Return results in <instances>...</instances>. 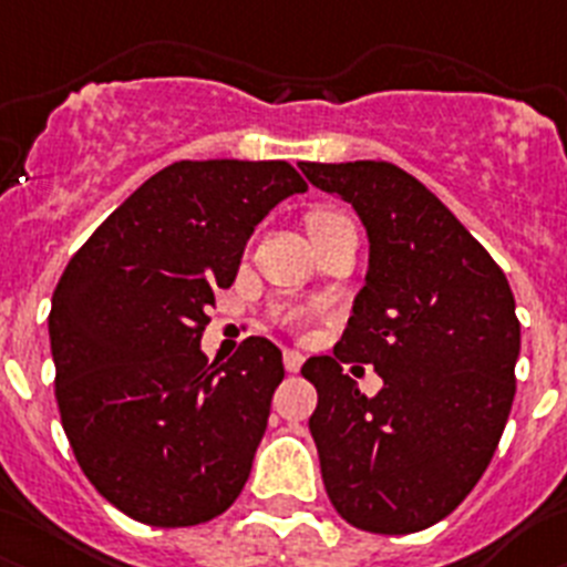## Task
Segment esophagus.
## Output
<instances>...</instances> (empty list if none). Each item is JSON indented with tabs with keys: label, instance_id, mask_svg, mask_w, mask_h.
Listing matches in <instances>:
<instances>
[{
	"label": "esophagus",
	"instance_id": "esophagus-1",
	"mask_svg": "<svg viewBox=\"0 0 567 567\" xmlns=\"http://www.w3.org/2000/svg\"><path fill=\"white\" fill-rule=\"evenodd\" d=\"M282 362H285V371L297 373L299 368H302L305 357L299 351H293V348H285V351H282Z\"/></svg>",
	"mask_w": 567,
	"mask_h": 567
}]
</instances>
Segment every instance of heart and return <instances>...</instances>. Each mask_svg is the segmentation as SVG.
Listing matches in <instances>:
<instances>
[{
  "instance_id": "1",
  "label": "heart",
  "mask_w": 567,
  "mask_h": 567,
  "mask_svg": "<svg viewBox=\"0 0 567 567\" xmlns=\"http://www.w3.org/2000/svg\"><path fill=\"white\" fill-rule=\"evenodd\" d=\"M344 219H348V216H344L342 210L317 208V210H311V214H308V219H305V225H308V230H311V239H313V236H317V234H322V230H328V228H331V225L344 223ZM288 322H290V324H302L305 319L297 317V313H290Z\"/></svg>"
}]
</instances>
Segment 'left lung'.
Masks as SVG:
<instances>
[{
  "label": "left lung",
  "mask_w": 567,
  "mask_h": 567,
  "mask_svg": "<svg viewBox=\"0 0 567 567\" xmlns=\"http://www.w3.org/2000/svg\"><path fill=\"white\" fill-rule=\"evenodd\" d=\"M299 167L351 202L371 239L365 288L333 357L302 365L319 393L308 425L324 491L359 530L431 528L474 491L508 422L519 357L514 293L488 250L402 167ZM351 361L373 364L386 382L371 401L341 371Z\"/></svg>",
  "instance_id": "1"
}]
</instances>
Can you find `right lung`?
Returning <instances> with one entry per match:
<instances>
[{
  "mask_svg": "<svg viewBox=\"0 0 567 567\" xmlns=\"http://www.w3.org/2000/svg\"><path fill=\"white\" fill-rule=\"evenodd\" d=\"M308 190L288 162H174L93 230L53 290L56 405L82 474L154 528H188L243 494L282 382L248 337L228 362L199 339L268 210Z\"/></svg>",
  "mask_w": 567,
  "mask_h": 567,
  "instance_id": "right-lung-1",
  "label": "right lung"
}]
</instances>
